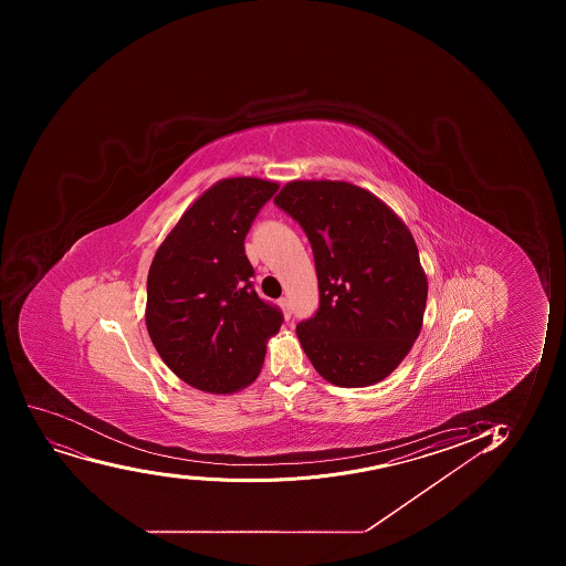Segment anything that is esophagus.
<instances>
[{
  "mask_svg": "<svg viewBox=\"0 0 566 566\" xmlns=\"http://www.w3.org/2000/svg\"><path fill=\"white\" fill-rule=\"evenodd\" d=\"M279 304L282 312H284V317L290 319V317H292V306H290V301H287L286 297H282L280 298Z\"/></svg>",
  "mask_w": 566,
  "mask_h": 566,
  "instance_id": "esophagus-1",
  "label": "esophagus"
}]
</instances>
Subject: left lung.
Returning <instances> with one entry per match:
<instances>
[{
	"label": "left lung",
	"mask_w": 566,
	"mask_h": 566,
	"mask_svg": "<svg viewBox=\"0 0 566 566\" xmlns=\"http://www.w3.org/2000/svg\"><path fill=\"white\" fill-rule=\"evenodd\" d=\"M274 202L314 251L319 310L297 325L304 353L334 386L378 384L424 319L428 279L413 235L386 202L345 180H292Z\"/></svg>",
	"instance_id": "left-lung-1"
}]
</instances>
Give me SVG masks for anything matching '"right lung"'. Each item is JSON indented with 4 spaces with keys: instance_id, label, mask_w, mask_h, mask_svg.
I'll return each mask as SVG.
<instances>
[{
    "instance_id": "right-lung-1",
    "label": "right lung",
    "mask_w": 566,
    "mask_h": 566,
    "mask_svg": "<svg viewBox=\"0 0 566 566\" xmlns=\"http://www.w3.org/2000/svg\"><path fill=\"white\" fill-rule=\"evenodd\" d=\"M279 182L218 180L158 245L147 274L146 326L164 364L188 386L232 395L262 369L282 314L252 290L247 232Z\"/></svg>"
}]
</instances>
